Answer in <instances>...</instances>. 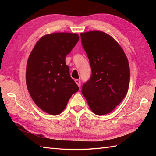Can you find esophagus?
I'll return each instance as SVG.
<instances>
[{
	"label": "esophagus",
	"instance_id": "34e87169",
	"mask_svg": "<svg viewBox=\"0 0 156 156\" xmlns=\"http://www.w3.org/2000/svg\"><path fill=\"white\" fill-rule=\"evenodd\" d=\"M75 82L76 83V84H77L79 87H80V86H81V82H80V80H79V79H76L75 80Z\"/></svg>",
	"mask_w": 156,
	"mask_h": 156
}]
</instances>
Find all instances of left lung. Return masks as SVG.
<instances>
[{"instance_id": "obj_1", "label": "left lung", "mask_w": 156, "mask_h": 156, "mask_svg": "<svg viewBox=\"0 0 156 156\" xmlns=\"http://www.w3.org/2000/svg\"><path fill=\"white\" fill-rule=\"evenodd\" d=\"M80 37L92 69L90 79L82 86V94L94 114H108L127 93L130 80L127 58L118 43L104 32L82 33Z\"/></svg>"}]
</instances>
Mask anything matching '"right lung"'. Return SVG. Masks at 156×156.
<instances>
[{
  "instance_id": "1",
  "label": "right lung",
  "mask_w": 156,
  "mask_h": 156,
  "mask_svg": "<svg viewBox=\"0 0 156 156\" xmlns=\"http://www.w3.org/2000/svg\"><path fill=\"white\" fill-rule=\"evenodd\" d=\"M79 40L70 33L45 35L36 43L28 58L26 84L31 97L42 111L58 115L79 90L69 76L66 57Z\"/></svg>"
}]
</instances>
